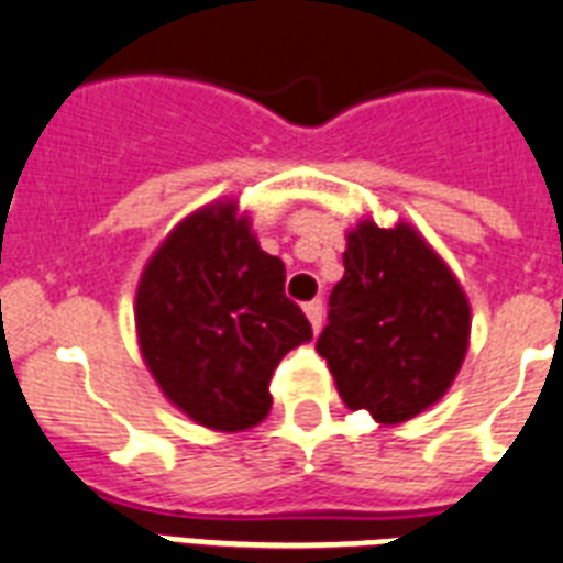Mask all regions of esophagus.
<instances>
[{
    "label": "esophagus",
    "instance_id": "esophagus-1",
    "mask_svg": "<svg viewBox=\"0 0 563 563\" xmlns=\"http://www.w3.org/2000/svg\"><path fill=\"white\" fill-rule=\"evenodd\" d=\"M306 318H309V323H312V329L318 332V329L323 327V303L321 300H312V303L303 306Z\"/></svg>",
    "mask_w": 563,
    "mask_h": 563
}]
</instances>
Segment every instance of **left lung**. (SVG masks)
Returning <instances> with one entry per match:
<instances>
[{"label":"left lung","instance_id":"1","mask_svg":"<svg viewBox=\"0 0 563 563\" xmlns=\"http://www.w3.org/2000/svg\"><path fill=\"white\" fill-rule=\"evenodd\" d=\"M472 306L445 260L408 222L346 234L318 353L350 410L399 424L445 396L468 353Z\"/></svg>","mask_w":563,"mask_h":563}]
</instances>
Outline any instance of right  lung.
I'll list each match as a JSON object with an SVG mask.
<instances>
[{
  "label": "right lung",
  "instance_id": "right-lung-1",
  "mask_svg": "<svg viewBox=\"0 0 563 563\" xmlns=\"http://www.w3.org/2000/svg\"><path fill=\"white\" fill-rule=\"evenodd\" d=\"M286 266L260 249L234 199L205 205L155 249L135 291L144 364L194 422L245 431L272 410L280 358L312 341L286 297Z\"/></svg>",
  "mask_w": 563,
  "mask_h": 563
}]
</instances>
